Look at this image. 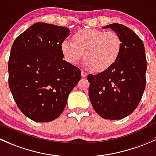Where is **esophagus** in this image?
<instances>
[{
  "mask_svg": "<svg viewBox=\"0 0 156 156\" xmlns=\"http://www.w3.org/2000/svg\"><path fill=\"white\" fill-rule=\"evenodd\" d=\"M81 75H82V77H86L88 75V73H86V72L83 71V70H82L81 71Z\"/></svg>",
  "mask_w": 156,
  "mask_h": 156,
  "instance_id": "1",
  "label": "esophagus"
}]
</instances>
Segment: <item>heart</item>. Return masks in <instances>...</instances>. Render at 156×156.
<instances>
[{
    "instance_id": "heart-1",
    "label": "heart",
    "mask_w": 156,
    "mask_h": 156,
    "mask_svg": "<svg viewBox=\"0 0 156 156\" xmlns=\"http://www.w3.org/2000/svg\"><path fill=\"white\" fill-rule=\"evenodd\" d=\"M122 42L113 31L98 29H83L73 35V42L65 41L61 49L70 64H76L84 55L85 65L97 72L108 70L121 54Z\"/></svg>"
}]
</instances>
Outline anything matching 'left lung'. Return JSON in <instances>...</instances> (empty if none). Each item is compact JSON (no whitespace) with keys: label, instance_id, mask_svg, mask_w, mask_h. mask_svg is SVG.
Returning a JSON list of instances; mask_svg holds the SVG:
<instances>
[{"label":"left lung","instance_id":"obj_1","mask_svg":"<svg viewBox=\"0 0 156 156\" xmlns=\"http://www.w3.org/2000/svg\"><path fill=\"white\" fill-rule=\"evenodd\" d=\"M119 34L122 49L108 70L87 76L89 96L95 112L107 119H121L131 114L141 100L146 86L147 58L140 38L128 27L113 23L103 28Z\"/></svg>","mask_w":156,"mask_h":156}]
</instances>
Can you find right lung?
I'll use <instances>...</instances> for the list:
<instances>
[{"instance_id":"1","label":"right lung","mask_w":156,"mask_h":156,"mask_svg":"<svg viewBox=\"0 0 156 156\" xmlns=\"http://www.w3.org/2000/svg\"><path fill=\"white\" fill-rule=\"evenodd\" d=\"M69 35L65 27L37 22L12 44L9 89L19 110L33 121L57 119L81 78L80 69L63 60L61 45Z\"/></svg>"}]
</instances>
